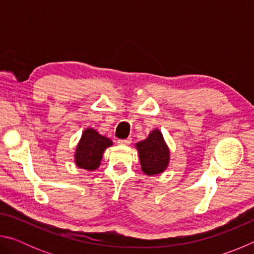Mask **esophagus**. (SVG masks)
Segmentation results:
<instances>
[{
  "label": "esophagus",
  "instance_id": "1",
  "mask_svg": "<svg viewBox=\"0 0 254 254\" xmlns=\"http://www.w3.org/2000/svg\"><path fill=\"white\" fill-rule=\"evenodd\" d=\"M119 144H123V145H127L131 143V137H127V139H120L118 140Z\"/></svg>",
  "mask_w": 254,
  "mask_h": 254
}]
</instances>
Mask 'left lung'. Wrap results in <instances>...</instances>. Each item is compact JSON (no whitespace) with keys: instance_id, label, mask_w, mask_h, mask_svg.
<instances>
[{"instance_id":"8db88e82","label":"left lung","mask_w":254,"mask_h":254,"mask_svg":"<svg viewBox=\"0 0 254 254\" xmlns=\"http://www.w3.org/2000/svg\"><path fill=\"white\" fill-rule=\"evenodd\" d=\"M139 152L141 169L148 176H154L163 173L167 169L170 160L168 145L163 140L162 133L154 128L148 137L135 144Z\"/></svg>"}]
</instances>
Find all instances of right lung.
<instances>
[{"label": "right lung", "instance_id": "obj_1", "mask_svg": "<svg viewBox=\"0 0 254 254\" xmlns=\"http://www.w3.org/2000/svg\"><path fill=\"white\" fill-rule=\"evenodd\" d=\"M113 142L104 135H101L92 127L86 128L81 134L75 152V163L78 168L96 170L101 165L103 153Z\"/></svg>", "mask_w": 254, "mask_h": 254}]
</instances>
